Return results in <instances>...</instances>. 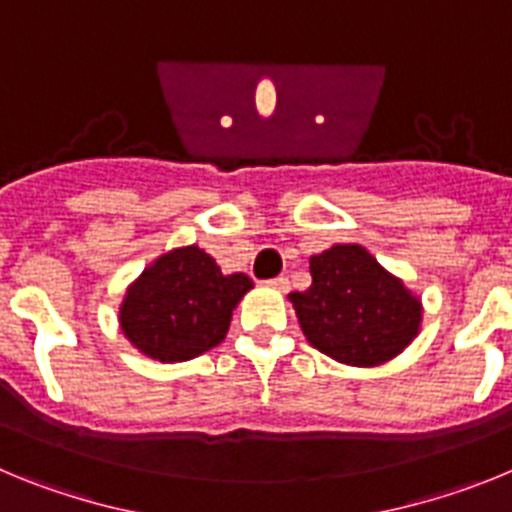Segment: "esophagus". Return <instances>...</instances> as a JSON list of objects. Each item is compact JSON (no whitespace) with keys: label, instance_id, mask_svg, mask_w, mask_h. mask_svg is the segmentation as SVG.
Returning <instances> with one entry per match:
<instances>
[{"label":"esophagus","instance_id":"1","mask_svg":"<svg viewBox=\"0 0 512 512\" xmlns=\"http://www.w3.org/2000/svg\"><path fill=\"white\" fill-rule=\"evenodd\" d=\"M269 287H271V289H277V292H287V289H289V279H287V277L271 279Z\"/></svg>","mask_w":512,"mask_h":512}]
</instances>
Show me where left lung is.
I'll list each match as a JSON object with an SVG mask.
<instances>
[{"label": "left lung", "mask_w": 512, "mask_h": 512, "mask_svg": "<svg viewBox=\"0 0 512 512\" xmlns=\"http://www.w3.org/2000/svg\"><path fill=\"white\" fill-rule=\"evenodd\" d=\"M312 284L292 292L310 346L348 366L395 359L420 333L423 305L359 243H336L310 259Z\"/></svg>", "instance_id": "obj_1"}]
</instances>
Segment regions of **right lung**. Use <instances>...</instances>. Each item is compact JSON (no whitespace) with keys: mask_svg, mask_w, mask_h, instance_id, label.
Returning a JSON list of instances; mask_svg holds the SVG:
<instances>
[{"mask_svg":"<svg viewBox=\"0 0 512 512\" xmlns=\"http://www.w3.org/2000/svg\"><path fill=\"white\" fill-rule=\"evenodd\" d=\"M248 289L246 274H223L200 246L174 248L130 284L120 328L140 354L164 364L189 361L223 341Z\"/></svg>","mask_w":512,"mask_h":512,"instance_id":"obj_1","label":"right lung"}]
</instances>
